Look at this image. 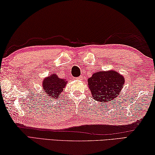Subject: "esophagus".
I'll return each mask as SVG.
<instances>
[{
    "instance_id": "esophagus-1",
    "label": "esophagus",
    "mask_w": 155,
    "mask_h": 155,
    "mask_svg": "<svg viewBox=\"0 0 155 155\" xmlns=\"http://www.w3.org/2000/svg\"><path fill=\"white\" fill-rule=\"evenodd\" d=\"M76 80H82V76H80V77L77 78H76Z\"/></svg>"
}]
</instances>
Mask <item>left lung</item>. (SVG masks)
Here are the masks:
<instances>
[{"mask_svg": "<svg viewBox=\"0 0 155 155\" xmlns=\"http://www.w3.org/2000/svg\"><path fill=\"white\" fill-rule=\"evenodd\" d=\"M124 78L115 70L98 71L88 80L92 97L105 104L119 96L124 84Z\"/></svg>", "mask_w": 155, "mask_h": 155, "instance_id": "8db88e82", "label": "left lung"}]
</instances>
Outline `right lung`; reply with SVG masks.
<instances>
[{"label": "right lung", "mask_w": 155, "mask_h": 155, "mask_svg": "<svg viewBox=\"0 0 155 155\" xmlns=\"http://www.w3.org/2000/svg\"><path fill=\"white\" fill-rule=\"evenodd\" d=\"M66 79L60 78L56 73H54L48 77L45 78L42 82L43 93L53 100L61 98V95L65 86L67 84Z\"/></svg>", "instance_id": "obj_1"}]
</instances>
